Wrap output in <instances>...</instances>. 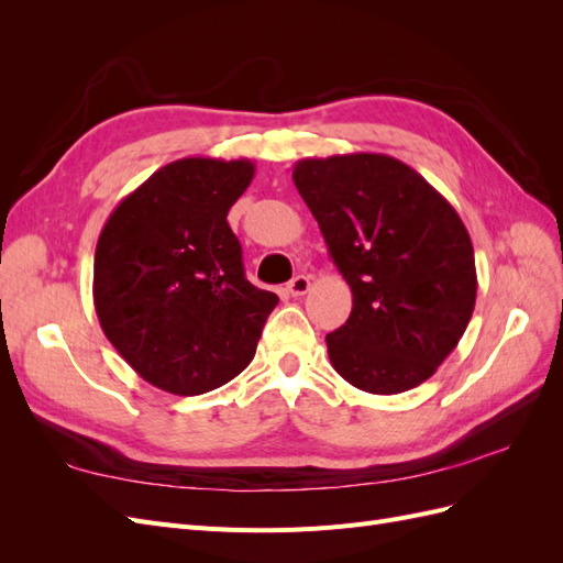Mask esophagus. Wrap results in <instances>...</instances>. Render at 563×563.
I'll return each instance as SVG.
<instances>
[{
  "label": "esophagus",
  "instance_id": "1",
  "mask_svg": "<svg viewBox=\"0 0 563 563\" xmlns=\"http://www.w3.org/2000/svg\"><path fill=\"white\" fill-rule=\"evenodd\" d=\"M286 291L291 294L294 298H298V296H305L310 291V277H305V275H296L291 282L286 284Z\"/></svg>",
  "mask_w": 563,
  "mask_h": 563
}]
</instances>
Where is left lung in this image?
<instances>
[{"mask_svg": "<svg viewBox=\"0 0 563 563\" xmlns=\"http://www.w3.org/2000/svg\"><path fill=\"white\" fill-rule=\"evenodd\" d=\"M294 183L317 218L352 312L327 335L350 385L399 395L434 376L474 312V249L451 203L387 155L300 159Z\"/></svg>", "mask_w": 563, "mask_h": 563, "instance_id": "8db88e82", "label": "left lung"}]
</instances>
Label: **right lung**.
<instances>
[{"label": "right lung", "instance_id": "right-lung-1", "mask_svg": "<svg viewBox=\"0 0 563 563\" xmlns=\"http://www.w3.org/2000/svg\"><path fill=\"white\" fill-rule=\"evenodd\" d=\"M255 174L249 159L185 157L117 203L98 236L100 329L143 380L180 397L251 364L279 298L244 277L228 211Z\"/></svg>", "mask_w": 563, "mask_h": 563}]
</instances>
